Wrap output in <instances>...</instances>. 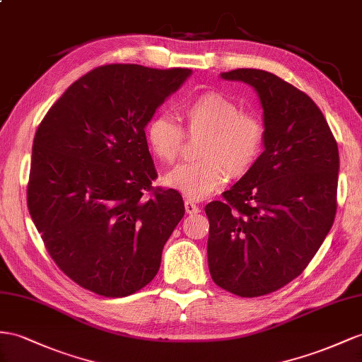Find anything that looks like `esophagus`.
<instances>
[{
    "label": "esophagus",
    "mask_w": 362,
    "mask_h": 362,
    "mask_svg": "<svg viewBox=\"0 0 362 362\" xmlns=\"http://www.w3.org/2000/svg\"><path fill=\"white\" fill-rule=\"evenodd\" d=\"M185 209H187L188 214H197V212L200 211V208L196 205V203L191 202V200L185 202Z\"/></svg>",
    "instance_id": "1"
}]
</instances>
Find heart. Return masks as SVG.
Masks as SVG:
<instances>
[{
    "instance_id": "1",
    "label": "heart",
    "mask_w": 362,
    "mask_h": 362,
    "mask_svg": "<svg viewBox=\"0 0 362 362\" xmlns=\"http://www.w3.org/2000/svg\"><path fill=\"white\" fill-rule=\"evenodd\" d=\"M191 134L205 133L199 156L202 160L183 163L163 175V185L189 200H202L221 189L230 173L242 175L255 165L264 145V125L246 115L237 102L217 91H208L179 107ZM146 141L157 159L171 163L177 159L183 128L170 116L159 115L146 127Z\"/></svg>"
}]
</instances>
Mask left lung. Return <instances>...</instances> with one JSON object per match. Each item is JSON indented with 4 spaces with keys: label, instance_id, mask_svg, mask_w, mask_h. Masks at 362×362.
<instances>
[{
    "label": "left lung",
    "instance_id": "1",
    "mask_svg": "<svg viewBox=\"0 0 362 362\" xmlns=\"http://www.w3.org/2000/svg\"><path fill=\"white\" fill-rule=\"evenodd\" d=\"M220 78L255 90L264 151L223 202L205 206L208 266L221 289L252 298L291 283L322 245L337 214L339 154L326 117L305 93L257 69Z\"/></svg>",
    "mask_w": 362,
    "mask_h": 362
}]
</instances>
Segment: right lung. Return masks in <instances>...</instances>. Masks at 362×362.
I'll use <instances>...</instances> for the list:
<instances>
[{
    "mask_svg": "<svg viewBox=\"0 0 362 362\" xmlns=\"http://www.w3.org/2000/svg\"><path fill=\"white\" fill-rule=\"evenodd\" d=\"M110 64L64 91L32 146L27 205L59 269L84 289L120 298L160 267L166 240L185 216L175 189H156L145 128L191 76Z\"/></svg>",
    "mask_w": 362,
    "mask_h": 362,
    "instance_id": "add662e5",
    "label": "right lung"
}]
</instances>
